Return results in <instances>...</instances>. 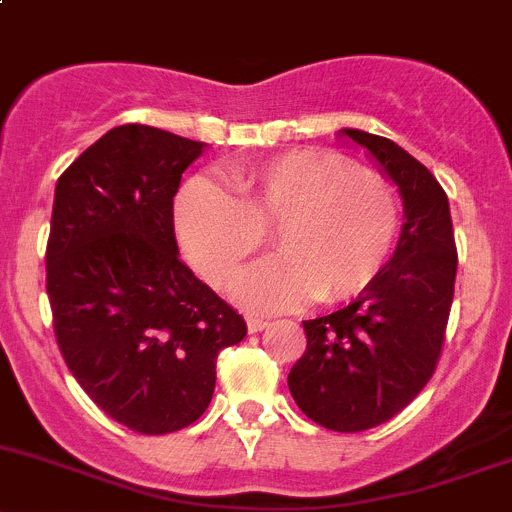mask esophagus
Wrapping results in <instances>:
<instances>
[{"mask_svg": "<svg viewBox=\"0 0 512 512\" xmlns=\"http://www.w3.org/2000/svg\"><path fill=\"white\" fill-rule=\"evenodd\" d=\"M265 327H270V322L262 320V317H252V315L247 317V330L250 332H262Z\"/></svg>", "mask_w": 512, "mask_h": 512, "instance_id": "34e87169", "label": "esophagus"}]
</instances>
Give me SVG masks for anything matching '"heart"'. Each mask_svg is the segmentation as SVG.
I'll return each mask as SVG.
<instances>
[{
  "label": "heart",
  "instance_id": "heart-1",
  "mask_svg": "<svg viewBox=\"0 0 512 512\" xmlns=\"http://www.w3.org/2000/svg\"><path fill=\"white\" fill-rule=\"evenodd\" d=\"M400 220V195L388 177L312 150L232 172L230 192L197 177L175 200L182 252L212 287H225L272 230L280 255L232 285L255 312L295 307L310 295L320 305L360 295L388 265Z\"/></svg>",
  "mask_w": 512,
  "mask_h": 512
}]
</instances>
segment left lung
<instances>
[{"label":"left lung","mask_w":512,"mask_h":512,"mask_svg":"<svg viewBox=\"0 0 512 512\" xmlns=\"http://www.w3.org/2000/svg\"><path fill=\"white\" fill-rule=\"evenodd\" d=\"M398 185L405 207L398 247L347 307L305 320L307 347L287 385L297 408L335 433L388 423L438 367L458 272L448 195L388 137L340 130Z\"/></svg>","instance_id":"obj_1"}]
</instances>
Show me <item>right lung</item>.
I'll return each instance as SVG.
<instances>
[{"label": "right lung", "instance_id": "add662e5", "mask_svg": "<svg viewBox=\"0 0 512 512\" xmlns=\"http://www.w3.org/2000/svg\"><path fill=\"white\" fill-rule=\"evenodd\" d=\"M202 150L122 124L54 190L47 295L59 352L94 405L140 435L195 423L215 393L217 355L247 335L177 250L172 200Z\"/></svg>", "mask_w": 512, "mask_h": 512}]
</instances>
